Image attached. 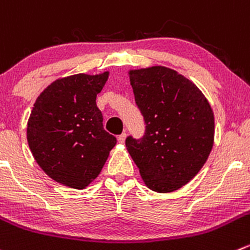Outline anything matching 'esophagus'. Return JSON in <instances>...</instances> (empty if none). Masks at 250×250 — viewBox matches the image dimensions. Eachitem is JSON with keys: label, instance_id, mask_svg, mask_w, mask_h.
Returning a JSON list of instances; mask_svg holds the SVG:
<instances>
[{"label": "esophagus", "instance_id": "34e87169", "mask_svg": "<svg viewBox=\"0 0 250 250\" xmlns=\"http://www.w3.org/2000/svg\"><path fill=\"white\" fill-rule=\"evenodd\" d=\"M125 138H127V134H125V133H122L121 135H118V142H120L121 144H123V143L125 142Z\"/></svg>", "mask_w": 250, "mask_h": 250}]
</instances>
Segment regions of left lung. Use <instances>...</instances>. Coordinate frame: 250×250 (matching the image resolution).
<instances>
[{"mask_svg": "<svg viewBox=\"0 0 250 250\" xmlns=\"http://www.w3.org/2000/svg\"><path fill=\"white\" fill-rule=\"evenodd\" d=\"M135 104L145 122L140 139L125 146L151 190L179 189L200 171L214 145L211 106L182 74L162 66L129 71Z\"/></svg>", "mask_w": 250, "mask_h": 250, "instance_id": "1", "label": "left lung"}]
</instances>
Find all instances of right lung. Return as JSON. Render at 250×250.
<instances>
[{
    "mask_svg": "<svg viewBox=\"0 0 250 250\" xmlns=\"http://www.w3.org/2000/svg\"><path fill=\"white\" fill-rule=\"evenodd\" d=\"M108 72L74 74L51 83L36 99L26 128L34 159L63 186L84 189L103 169L117 139L104 129L96 95Z\"/></svg>",
    "mask_w": 250,
    "mask_h": 250,
    "instance_id": "right-lung-1",
    "label": "right lung"
}]
</instances>
